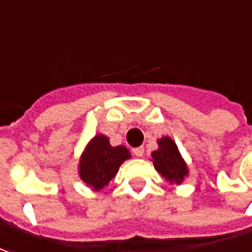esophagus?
<instances>
[{"mask_svg": "<svg viewBox=\"0 0 252 252\" xmlns=\"http://www.w3.org/2000/svg\"><path fill=\"white\" fill-rule=\"evenodd\" d=\"M133 154H134L136 156H138V158H141V156H144V148H143V147L134 148V149H133Z\"/></svg>", "mask_w": 252, "mask_h": 252, "instance_id": "esophagus-1", "label": "esophagus"}]
</instances>
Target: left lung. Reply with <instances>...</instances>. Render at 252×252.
Listing matches in <instances>:
<instances>
[{"label":"left lung","mask_w":252,"mask_h":252,"mask_svg":"<svg viewBox=\"0 0 252 252\" xmlns=\"http://www.w3.org/2000/svg\"><path fill=\"white\" fill-rule=\"evenodd\" d=\"M152 163L155 170L169 182V185H181L189 176V169L184 160L176 141L169 136H163L158 140V149L152 154Z\"/></svg>","instance_id":"8db88e82"}]
</instances>
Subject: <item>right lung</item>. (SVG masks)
<instances>
[{"label": "right lung", "mask_w": 252, "mask_h": 252, "mask_svg": "<svg viewBox=\"0 0 252 252\" xmlns=\"http://www.w3.org/2000/svg\"><path fill=\"white\" fill-rule=\"evenodd\" d=\"M130 158V151L125 145L112 147L108 137L97 133L81 154L78 176L92 190H101L108 187L121 164Z\"/></svg>", "instance_id": "1"}]
</instances>
